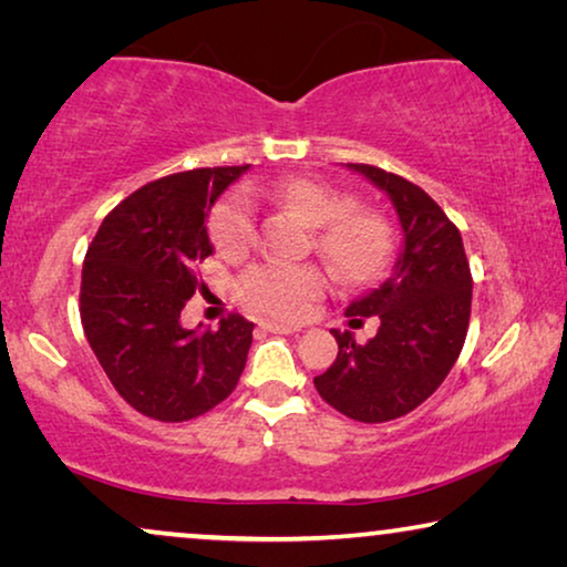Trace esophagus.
<instances>
[{
	"mask_svg": "<svg viewBox=\"0 0 567 567\" xmlns=\"http://www.w3.org/2000/svg\"><path fill=\"white\" fill-rule=\"evenodd\" d=\"M262 330L268 332H281V336H291V332H299L301 324H286V322H276V320H266L260 322Z\"/></svg>",
	"mask_w": 567,
	"mask_h": 567,
	"instance_id": "1",
	"label": "esophagus"
}]
</instances>
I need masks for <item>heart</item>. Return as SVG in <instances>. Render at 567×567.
I'll return each instance as SVG.
<instances>
[{"instance_id":"b5f03b06","label":"heart","mask_w":567,"mask_h":567,"mask_svg":"<svg viewBox=\"0 0 567 567\" xmlns=\"http://www.w3.org/2000/svg\"><path fill=\"white\" fill-rule=\"evenodd\" d=\"M252 196H268L317 227V252L330 262L340 281L371 284L390 266L394 252L390 219L374 208L355 206L351 193L312 177L229 193L212 214V239L224 255H239L255 243ZM322 291V270L307 262H258L237 278V293L247 307L284 320L307 315Z\"/></svg>"}]
</instances>
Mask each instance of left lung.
<instances>
[{"label": "left lung", "instance_id": "obj_1", "mask_svg": "<svg viewBox=\"0 0 567 567\" xmlns=\"http://www.w3.org/2000/svg\"><path fill=\"white\" fill-rule=\"evenodd\" d=\"M392 198L402 252L392 276L346 309L351 324L377 317L367 343L332 330L338 355L315 377L320 398L353 421L386 423L431 398L460 359L470 328L472 274L456 224L423 188L374 165H348Z\"/></svg>", "mask_w": 567, "mask_h": 567}]
</instances>
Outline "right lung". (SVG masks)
<instances>
[{
	"label": "right lung",
	"instance_id": "add662e5",
	"mask_svg": "<svg viewBox=\"0 0 567 567\" xmlns=\"http://www.w3.org/2000/svg\"><path fill=\"white\" fill-rule=\"evenodd\" d=\"M247 165L185 169L146 183L100 224L84 255L80 317L115 392L136 413L183 423L235 392L252 322L231 312L219 330H185L181 312L214 252L206 216Z\"/></svg>",
	"mask_w": 567,
	"mask_h": 567
}]
</instances>
